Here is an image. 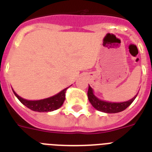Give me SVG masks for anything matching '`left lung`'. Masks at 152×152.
<instances>
[{
    "instance_id": "8db88e82",
    "label": "left lung",
    "mask_w": 152,
    "mask_h": 152,
    "mask_svg": "<svg viewBox=\"0 0 152 152\" xmlns=\"http://www.w3.org/2000/svg\"><path fill=\"white\" fill-rule=\"evenodd\" d=\"M88 96L91 104L97 110L102 111V112L107 113H119V112L125 110V109L127 108L128 106H129L132 104V102L134 101L137 95L132 98V99L129 100V101L123 102H110L102 101V100L99 99L94 95L92 88L89 86L88 91Z\"/></svg>"
}]
</instances>
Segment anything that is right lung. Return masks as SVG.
Returning a JSON list of instances; mask_svg holds the SVG:
<instances>
[{"instance_id": "right-lung-1", "label": "right lung", "mask_w": 152, "mask_h": 152, "mask_svg": "<svg viewBox=\"0 0 152 152\" xmlns=\"http://www.w3.org/2000/svg\"><path fill=\"white\" fill-rule=\"evenodd\" d=\"M67 89L68 88L62 90L61 92L53 95L52 97L41 100H34V101L24 99L19 96L14 91H12L18 99L20 100L24 106H27V108L31 109V110L37 111V112H50V111H53L60 108L62 106V104L64 103V99H65V92H66Z\"/></svg>"}]
</instances>
